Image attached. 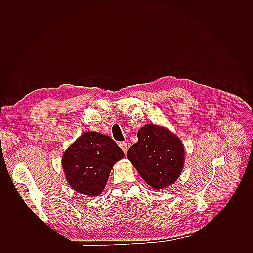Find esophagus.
Listing matches in <instances>:
<instances>
[{"label":"esophagus","instance_id":"1","mask_svg":"<svg viewBox=\"0 0 253 253\" xmlns=\"http://www.w3.org/2000/svg\"><path fill=\"white\" fill-rule=\"evenodd\" d=\"M119 147L121 148L122 151H124L125 154H126V152H127V144L125 143V142H120V143H119Z\"/></svg>","mask_w":253,"mask_h":253}]
</instances>
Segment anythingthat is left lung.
Masks as SVG:
<instances>
[{
    "label": "left lung",
    "mask_w": 253,
    "mask_h": 253,
    "mask_svg": "<svg viewBox=\"0 0 253 253\" xmlns=\"http://www.w3.org/2000/svg\"><path fill=\"white\" fill-rule=\"evenodd\" d=\"M138 141L127 151V158L140 177L155 190L166 189L178 179L185 164V148L179 137L154 124L144 125Z\"/></svg>",
    "instance_id": "left-lung-1"
}]
</instances>
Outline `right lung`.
<instances>
[{
  "label": "right lung",
  "mask_w": 253,
  "mask_h": 253,
  "mask_svg": "<svg viewBox=\"0 0 253 253\" xmlns=\"http://www.w3.org/2000/svg\"><path fill=\"white\" fill-rule=\"evenodd\" d=\"M125 153L111 137L98 132H84L62 156V168L68 185L76 192L97 196L108 182L113 166Z\"/></svg>",
  "instance_id": "right-lung-1"
}]
</instances>
